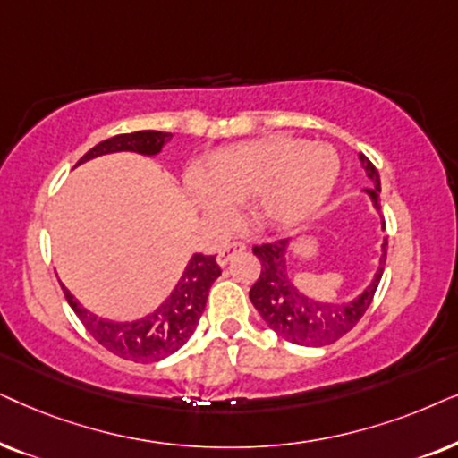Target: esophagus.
I'll list each match as a JSON object with an SVG mask.
<instances>
[{
  "label": "esophagus",
  "instance_id": "esophagus-1",
  "mask_svg": "<svg viewBox=\"0 0 458 458\" xmlns=\"http://www.w3.org/2000/svg\"><path fill=\"white\" fill-rule=\"evenodd\" d=\"M241 251H245V245H242V242H225V245L217 251V264L225 266L230 259H233V255Z\"/></svg>",
  "mask_w": 458,
  "mask_h": 458
}]
</instances>
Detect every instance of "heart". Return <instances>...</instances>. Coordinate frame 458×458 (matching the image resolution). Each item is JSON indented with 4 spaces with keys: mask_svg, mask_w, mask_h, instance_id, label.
I'll use <instances>...</instances> for the list:
<instances>
[{
    "mask_svg": "<svg viewBox=\"0 0 458 458\" xmlns=\"http://www.w3.org/2000/svg\"><path fill=\"white\" fill-rule=\"evenodd\" d=\"M339 169L331 146L267 136L213 152L205 172L188 174L186 186L194 203L217 222L233 217V203L253 199L259 217L291 225L325 203L337 184Z\"/></svg>",
    "mask_w": 458,
    "mask_h": 458,
    "instance_id": "obj_1",
    "label": "heart"
}]
</instances>
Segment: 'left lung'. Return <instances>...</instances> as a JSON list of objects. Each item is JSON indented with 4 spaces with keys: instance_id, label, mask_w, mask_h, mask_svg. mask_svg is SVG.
<instances>
[{
    "instance_id": "1",
    "label": "left lung",
    "mask_w": 458,
    "mask_h": 458,
    "mask_svg": "<svg viewBox=\"0 0 458 458\" xmlns=\"http://www.w3.org/2000/svg\"><path fill=\"white\" fill-rule=\"evenodd\" d=\"M360 163L370 180V188L364 192L373 200L375 209L381 213L379 172L364 155H360ZM381 228L386 230V219H381ZM286 251H289V239L253 247V253L261 261V272L249 291V300L266 325L291 344L306 347L331 345L358 325V320L362 318L370 301H373L375 291L383 276V266H386L387 239L381 245L379 267H377L375 276L364 286L360 295L347 301H325L322 297H312L310 293L300 289V284L289 276V270H286Z\"/></svg>"
}]
</instances>
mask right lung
<instances>
[{
	"label": "right lung",
	"instance_id": "add662e5",
	"mask_svg": "<svg viewBox=\"0 0 458 458\" xmlns=\"http://www.w3.org/2000/svg\"><path fill=\"white\" fill-rule=\"evenodd\" d=\"M174 136L165 131L144 130L133 133H119L96 144L94 148L85 152L79 158L77 165L89 161V158L111 155V152H138V155L155 157L161 152ZM222 270H219L216 255L194 253L188 261L184 274L175 284L172 295L144 318L133 322H114L106 318H98L89 310H85L71 291L63 284L64 297L79 316L83 327L102 347L113 352L114 356L125 358V360L148 364L158 362L163 358L172 356L178 352L188 339L192 337L194 328L199 325L200 314H203L209 289Z\"/></svg>",
	"mask_w": 458,
	"mask_h": 458
}]
</instances>
